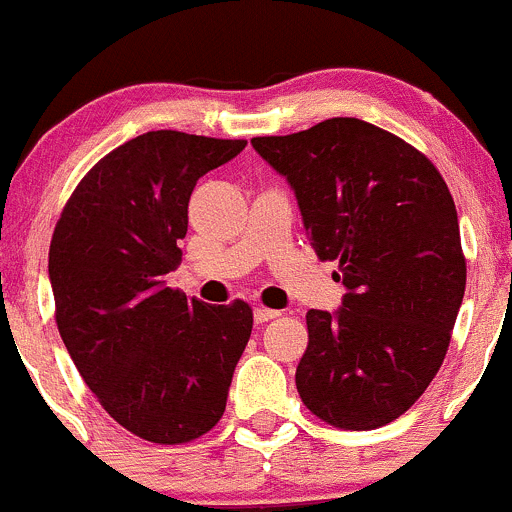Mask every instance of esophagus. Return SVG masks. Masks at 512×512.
Returning a JSON list of instances; mask_svg holds the SVG:
<instances>
[{
  "label": "esophagus",
  "instance_id": "1",
  "mask_svg": "<svg viewBox=\"0 0 512 512\" xmlns=\"http://www.w3.org/2000/svg\"><path fill=\"white\" fill-rule=\"evenodd\" d=\"M278 310H271V308H256L254 310V320L258 325H263V323H268V320H273V318H278Z\"/></svg>",
  "mask_w": 512,
  "mask_h": 512
}]
</instances>
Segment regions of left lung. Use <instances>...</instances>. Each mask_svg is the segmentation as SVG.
I'll list each match as a JSON object with an SVG mask.
<instances>
[{"mask_svg":"<svg viewBox=\"0 0 512 512\" xmlns=\"http://www.w3.org/2000/svg\"><path fill=\"white\" fill-rule=\"evenodd\" d=\"M251 145L291 182L310 246L347 288L337 313L305 315L300 399L340 429L389 424L439 372L466 291L449 187L424 152L357 118Z\"/></svg>","mask_w":512,"mask_h":512,"instance_id":"left-lung-1","label":"left lung"}]
</instances>
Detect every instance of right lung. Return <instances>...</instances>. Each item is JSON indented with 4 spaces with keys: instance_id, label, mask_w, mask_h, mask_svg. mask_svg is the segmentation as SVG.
<instances>
[{
    "instance_id": "add662e5",
    "label": "right lung",
    "mask_w": 512,
    "mask_h": 512,
    "mask_svg": "<svg viewBox=\"0 0 512 512\" xmlns=\"http://www.w3.org/2000/svg\"><path fill=\"white\" fill-rule=\"evenodd\" d=\"M246 140L152 130L98 160L49 249L56 325L100 407L152 444L217 426L254 328L249 303L207 305L167 286L199 177Z\"/></svg>"
}]
</instances>
